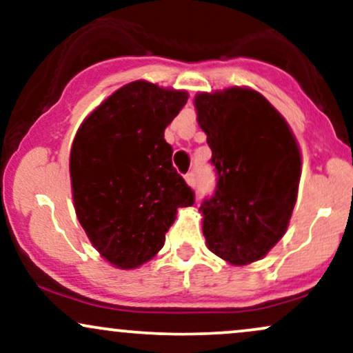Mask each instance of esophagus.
<instances>
[{"label": "esophagus", "mask_w": 353, "mask_h": 353, "mask_svg": "<svg viewBox=\"0 0 353 353\" xmlns=\"http://www.w3.org/2000/svg\"><path fill=\"white\" fill-rule=\"evenodd\" d=\"M184 179H185V182H188V184L190 185V188H192V185L196 184V177H194V172H188V174H185Z\"/></svg>", "instance_id": "obj_1"}]
</instances>
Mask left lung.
Listing matches in <instances>:
<instances>
[{"label":"left lung","instance_id":"8db88e82","mask_svg":"<svg viewBox=\"0 0 353 353\" xmlns=\"http://www.w3.org/2000/svg\"><path fill=\"white\" fill-rule=\"evenodd\" d=\"M208 134L214 194L202 201V232L234 265L259 261L281 241L297 201L301 151L285 119L257 91L230 88L194 99Z\"/></svg>","mask_w":353,"mask_h":353}]
</instances>
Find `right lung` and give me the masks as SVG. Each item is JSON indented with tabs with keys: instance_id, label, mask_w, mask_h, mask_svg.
<instances>
[{
	"instance_id": "obj_1",
	"label": "right lung",
	"mask_w": 353,
	"mask_h": 353,
	"mask_svg": "<svg viewBox=\"0 0 353 353\" xmlns=\"http://www.w3.org/2000/svg\"><path fill=\"white\" fill-rule=\"evenodd\" d=\"M185 103V91L134 81L96 108L72 141L76 214L92 245L119 269L151 261L177 209L194 204L164 139Z\"/></svg>"
}]
</instances>
